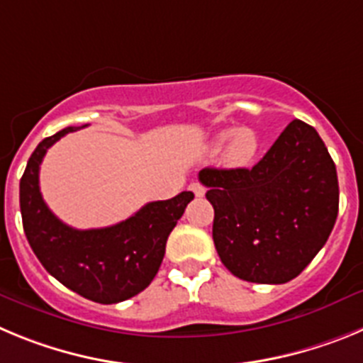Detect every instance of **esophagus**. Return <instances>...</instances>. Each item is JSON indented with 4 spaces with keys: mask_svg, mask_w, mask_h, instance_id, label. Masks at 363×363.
<instances>
[{
    "mask_svg": "<svg viewBox=\"0 0 363 363\" xmlns=\"http://www.w3.org/2000/svg\"><path fill=\"white\" fill-rule=\"evenodd\" d=\"M189 191L194 192V196L201 198L205 194V187L201 184H198V182H192L191 185H189Z\"/></svg>",
    "mask_w": 363,
    "mask_h": 363,
    "instance_id": "obj_1",
    "label": "esophagus"
}]
</instances>
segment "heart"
I'll list each match as a JSON object with an SVG mask.
<instances>
[{
  "label": "heart",
  "mask_w": 363,
  "mask_h": 363,
  "mask_svg": "<svg viewBox=\"0 0 363 363\" xmlns=\"http://www.w3.org/2000/svg\"><path fill=\"white\" fill-rule=\"evenodd\" d=\"M227 142L225 150H223V160H225L227 165L230 167H245L256 158L259 149L258 136L252 129H229L223 130L216 136V142L214 147H221Z\"/></svg>",
  "instance_id": "obj_1"
}]
</instances>
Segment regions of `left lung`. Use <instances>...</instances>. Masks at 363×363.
I'll return each instance as SVG.
<instances>
[{
	"label": "left lung",
	"mask_w": 363,
	"mask_h": 363,
	"mask_svg": "<svg viewBox=\"0 0 363 363\" xmlns=\"http://www.w3.org/2000/svg\"><path fill=\"white\" fill-rule=\"evenodd\" d=\"M221 264L252 284H285L325 245L338 176L314 127L293 120L252 169H203Z\"/></svg>",
	"instance_id": "obj_1"
}]
</instances>
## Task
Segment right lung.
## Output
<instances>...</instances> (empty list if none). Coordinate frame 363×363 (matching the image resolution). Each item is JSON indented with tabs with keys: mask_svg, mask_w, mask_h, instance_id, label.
<instances>
[{
	"mask_svg": "<svg viewBox=\"0 0 363 363\" xmlns=\"http://www.w3.org/2000/svg\"><path fill=\"white\" fill-rule=\"evenodd\" d=\"M79 127L45 138L28 158L19 182L23 230L47 271L70 291L96 303H118L149 287L165 256V243L184 214L191 191L145 207L104 229H72L47 207L40 192V165L49 147Z\"/></svg>",
	"mask_w": 363,
	"mask_h": 363,
	"instance_id": "right-lung-1",
	"label": "right lung"
}]
</instances>
